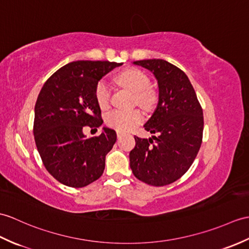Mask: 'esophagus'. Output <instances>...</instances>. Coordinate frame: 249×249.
Wrapping results in <instances>:
<instances>
[{
  "instance_id": "esophagus-1",
  "label": "esophagus",
  "mask_w": 249,
  "mask_h": 249,
  "mask_svg": "<svg viewBox=\"0 0 249 249\" xmlns=\"http://www.w3.org/2000/svg\"><path fill=\"white\" fill-rule=\"evenodd\" d=\"M123 136V132L122 131H117V137H118V139H120L121 137H122Z\"/></svg>"
}]
</instances>
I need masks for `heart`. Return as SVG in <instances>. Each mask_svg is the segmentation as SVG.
Masks as SVG:
<instances>
[{
    "label": "heart",
    "mask_w": 249,
    "mask_h": 249,
    "mask_svg": "<svg viewBox=\"0 0 249 249\" xmlns=\"http://www.w3.org/2000/svg\"><path fill=\"white\" fill-rule=\"evenodd\" d=\"M117 82L124 88L134 92V104L142 107L144 110L152 111L157 105V92L149 87L151 80L147 75L139 69H126L118 74ZM95 98L102 109H106L110 105L111 87L106 79H101L96 84ZM143 119V113L140 109H114L106 115V123L109 127L119 131H129L142 123Z\"/></svg>",
    "instance_id": "heart-1"
}]
</instances>
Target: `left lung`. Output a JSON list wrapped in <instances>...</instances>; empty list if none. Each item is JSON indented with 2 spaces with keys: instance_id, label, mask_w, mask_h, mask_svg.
Listing matches in <instances>:
<instances>
[{
  "instance_id": "1",
  "label": "left lung",
  "mask_w": 249,
  "mask_h": 249,
  "mask_svg": "<svg viewBox=\"0 0 249 249\" xmlns=\"http://www.w3.org/2000/svg\"><path fill=\"white\" fill-rule=\"evenodd\" d=\"M151 71L158 82L157 108L144 125L157 134L135 136L130 169L143 182L162 187L176 181L192 165L203 141L204 115L193 86L180 69L163 59L134 61Z\"/></svg>"
}]
</instances>
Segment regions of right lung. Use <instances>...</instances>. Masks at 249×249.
I'll list each match as a JSON object with an SVG mask.
<instances>
[{
	"label": "right lung",
	"instance_id": "obj_1",
	"mask_svg": "<svg viewBox=\"0 0 249 249\" xmlns=\"http://www.w3.org/2000/svg\"><path fill=\"white\" fill-rule=\"evenodd\" d=\"M122 65L73 61L52 75L40 91L35 105V142L45 169L65 186L83 188L103 175L117 134L104 127L100 136L86 138L83 130L103 124L95 87Z\"/></svg>",
	"mask_w": 249,
	"mask_h": 249
}]
</instances>
